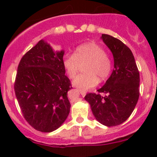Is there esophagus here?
I'll return each instance as SVG.
<instances>
[{
	"label": "esophagus",
	"mask_w": 157,
	"mask_h": 157,
	"mask_svg": "<svg viewBox=\"0 0 157 157\" xmlns=\"http://www.w3.org/2000/svg\"><path fill=\"white\" fill-rule=\"evenodd\" d=\"M79 92H80V94H81L82 96H85L86 94V91H84V90H79Z\"/></svg>",
	"instance_id": "obj_1"
}]
</instances>
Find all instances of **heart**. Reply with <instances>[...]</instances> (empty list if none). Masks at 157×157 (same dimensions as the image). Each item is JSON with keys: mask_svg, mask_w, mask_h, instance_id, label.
<instances>
[{"mask_svg": "<svg viewBox=\"0 0 157 157\" xmlns=\"http://www.w3.org/2000/svg\"><path fill=\"white\" fill-rule=\"evenodd\" d=\"M63 64L71 78H74L81 65L86 72L77 76L73 81L76 87L86 90L98 85L99 79L104 81L112 69V61L105 48L95 42H89L78 47L74 54L66 55Z\"/></svg>", "mask_w": 157, "mask_h": 157, "instance_id": "obj_1", "label": "heart"}]
</instances>
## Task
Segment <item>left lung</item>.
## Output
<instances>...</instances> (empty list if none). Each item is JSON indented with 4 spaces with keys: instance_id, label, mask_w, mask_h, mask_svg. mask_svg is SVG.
<instances>
[{
    "instance_id": "8db88e82",
    "label": "left lung",
    "mask_w": 157,
    "mask_h": 157,
    "mask_svg": "<svg viewBox=\"0 0 157 157\" xmlns=\"http://www.w3.org/2000/svg\"><path fill=\"white\" fill-rule=\"evenodd\" d=\"M101 39L112 51L114 69L105 85L98 90V94L89 93L85 100L96 120L107 127H114L125 122L138 103L139 71L132 52L124 43L109 34H102Z\"/></svg>"
}]
</instances>
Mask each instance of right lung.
Segmentation results:
<instances>
[{
	"mask_svg": "<svg viewBox=\"0 0 157 157\" xmlns=\"http://www.w3.org/2000/svg\"><path fill=\"white\" fill-rule=\"evenodd\" d=\"M63 54L41 40L18 66L14 83L18 103L25 120L41 132L59 128L70 112L67 92L72 86L65 75Z\"/></svg>",
	"mask_w": 157,
	"mask_h": 157,
	"instance_id": "add662e5",
	"label": "right lung"
}]
</instances>
